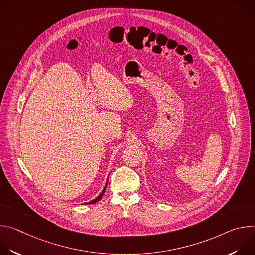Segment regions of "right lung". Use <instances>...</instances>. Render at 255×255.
Listing matches in <instances>:
<instances>
[{
    "instance_id": "add662e5",
    "label": "right lung",
    "mask_w": 255,
    "mask_h": 255,
    "mask_svg": "<svg viewBox=\"0 0 255 255\" xmlns=\"http://www.w3.org/2000/svg\"><path fill=\"white\" fill-rule=\"evenodd\" d=\"M107 183H108V180H107ZM107 183H106V185H105V188H104V190L102 191V193L95 199V200H93V201H90L89 203H85V205L87 204V205H91V204H95V203H97V202H99L100 200H101V198L103 197V195H104V193H105V191H106V187H107Z\"/></svg>"
}]
</instances>
